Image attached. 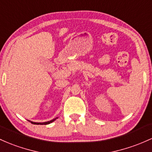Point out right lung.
Segmentation results:
<instances>
[{
    "label": "right lung",
    "mask_w": 152,
    "mask_h": 152,
    "mask_svg": "<svg viewBox=\"0 0 152 152\" xmlns=\"http://www.w3.org/2000/svg\"><path fill=\"white\" fill-rule=\"evenodd\" d=\"M57 118H54V119H53V120H51V121H48V122H44V123H36V122H32V121H29L30 123H32V124H34V125H48V124H50V123H53V121H56V120L57 119Z\"/></svg>",
    "instance_id": "right-lung-1"
}]
</instances>
